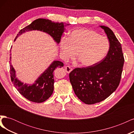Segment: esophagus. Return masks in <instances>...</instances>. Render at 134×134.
Wrapping results in <instances>:
<instances>
[{
  "mask_svg": "<svg viewBox=\"0 0 134 134\" xmlns=\"http://www.w3.org/2000/svg\"><path fill=\"white\" fill-rule=\"evenodd\" d=\"M65 71L68 72V73H69V72L72 70V69L70 66H66L65 67Z\"/></svg>",
  "mask_w": 134,
  "mask_h": 134,
  "instance_id": "34e87169",
  "label": "esophagus"
}]
</instances>
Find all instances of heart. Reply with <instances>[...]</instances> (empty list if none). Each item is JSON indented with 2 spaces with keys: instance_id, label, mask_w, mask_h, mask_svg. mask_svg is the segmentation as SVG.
<instances>
[{
  "instance_id": "b5f03b06",
  "label": "heart",
  "mask_w": 134,
  "mask_h": 134,
  "mask_svg": "<svg viewBox=\"0 0 134 134\" xmlns=\"http://www.w3.org/2000/svg\"><path fill=\"white\" fill-rule=\"evenodd\" d=\"M109 49V43L106 37L84 28L72 31L68 40L63 38L60 42L64 57H73L76 52V59L84 66H91L100 62L107 55Z\"/></svg>"
}]
</instances>
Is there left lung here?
Returning <instances> with one entry per match:
<instances>
[{
    "instance_id": "left-lung-1",
    "label": "left lung",
    "mask_w": 134,
    "mask_h": 134,
    "mask_svg": "<svg viewBox=\"0 0 134 134\" xmlns=\"http://www.w3.org/2000/svg\"><path fill=\"white\" fill-rule=\"evenodd\" d=\"M100 27L109 40L107 55L94 65L76 68L69 73L75 94L87 104L100 102L116 91L120 82L125 61L121 44L113 31L107 27Z\"/></svg>"
}]
</instances>
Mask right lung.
<instances>
[{"label": "right lung", "mask_w": 134, "mask_h": 134, "mask_svg": "<svg viewBox=\"0 0 134 134\" xmlns=\"http://www.w3.org/2000/svg\"><path fill=\"white\" fill-rule=\"evenodd\" d=\"M67 25H69L67 24ZM63 23L52 22L49 19L38 18L32 22L30 25L23 28L16 36L14 41L19 36L27 31L38 30L50 35L55 41L59 43L64 31ZM11 55V54H10ZM11 60V56L10 61ZM64 64L60 61H54L47 69L40 75L33 84H24L15 76V71L10 62V74L14 86L26 99L36 103H41L47 100L54 91V79L53 72L56 68H62Z\"/></svg>", "instance_id": "1"}]
</instances>
